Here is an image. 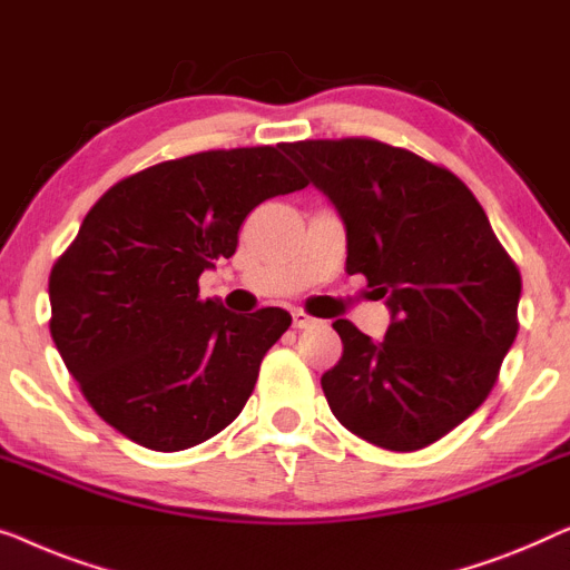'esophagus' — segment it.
I'll return each mask as SVG.
<instances>
[{
    "label": "esophagus",
    "mask_w": 570,
    "mask_h": 570,
    "mask_svg": "<svg viewBox=\"0 0 570 570\" xmlns=\"http://www.w3.org/2000/svg\"><path fill=\"white\" fill-rule=\"evenodd\" d=\"M292 320H294L296 331H302V327H312V325L320 323L317 317H312V315H307V312H302V309H294L292 312Z\"/></svg>",
    "instance_id": "34e87169"
}]
</instances>
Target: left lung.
Masks as SVG:
<instances>
[{
    "label": "left lung",
    "mask_w": 570,
    "mask_h": 570,
    "mask_svg": "<svg viewBox=\"0 0 570 570\" xmlns=\"http://www.w3.org/2000/svg\"><path fill=\"white\" fill-rule=\"evenodd\" d=\"M346 227V271L390 307L384 341L348 320L323 374L335 419L390 452L434 444L478 411L517 338L522 276L470 188L376 139L282 144Z\"/></svg>",
    "instance_id": "8db88e82"
}]
</instances>
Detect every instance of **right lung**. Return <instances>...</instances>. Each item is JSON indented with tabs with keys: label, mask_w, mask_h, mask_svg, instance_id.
Masks as SVG:
<instances>
[{
	"label": "right lung",
	"mask_w": 570,
	"mask_h": 570,
	"mask_svg": "<svg viewBox=\"0 0 570 570\" xmlns=\"http://www.w3.org/2000/svg\"><path fill=\"white\" fill-rule=\"evenodd\" d=\"M307 186L278 147L170 159L106 190L48 278L51 338L87 403L131 442L180 452L227 429L292 315L198 296L245 216Z\"/></svg>",
	"instance_id": "right-lung-1"
}]
</instances>
